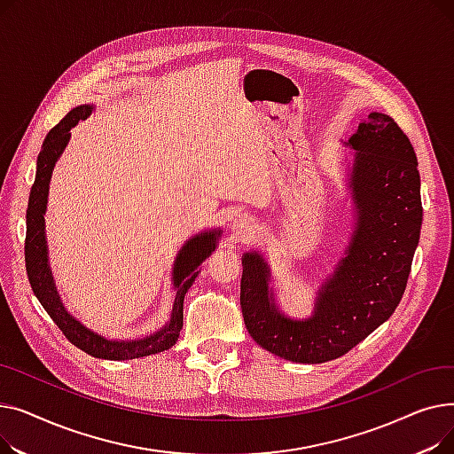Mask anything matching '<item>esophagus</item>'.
I'll return each mask as SVG.
<instances>
[{"instance_id":"1","label":"esophagus","mask_w":454,"mask_h":454,"mask_svg":"<svg viewBox=\"0 0 454 454\" xmlns=\"http://www.w3.org/2000/svg\"><path fill=\"white\" fill-rule=\"evenodd\" d=\"M233 228L237 233H250V231H254V223L247 213H239L233 219Z\"/></svg>"}]
</instances>
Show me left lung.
Returning a JSON list of instances; mask_svg holds the SVG:
<instances>
[{"label":"left lung","mask_w":454,"mask_h":454,"mask_svg":"<svg viewBox=\"0 0 454 454\" xmlns=\"http://www.w3.org/2000/svg\"><path fill=\"white\" fill-rule=\"evenodd\" d=\"M353 151L346 187L353 200L348 245L315 291L313 315H285L269 261L243 254L241 309L250 337L285 361L339 359L385 324L399 305L423 221L416 153L387 114L372 112L344 143Z\"/></svg>","instance_id":"obj_1"}]
</instances>
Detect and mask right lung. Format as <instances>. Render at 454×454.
Listing matches in <instances>:
<instances>
[{
    "label": "right lung",
    "mask_w": 454,
    "mask_h": 454,
    "mask_svg": "<svg viewBox=\"0 0 454 454\" xmlns=\"http://www.w3.org/2000/svg\"><path fill=\"white\" fill-rule=\"evenodd\" d=\"M95 105H81L71 110L62 121L50 130L42 143V151L36 160V176L31 187L29 206H27V233H26V269L29 276L31 289L42 307L60 327L66 339L86 351L95 359L105 361H130L139 356H149L154 353L167 351L173 348L180 337V329L184 325V298L191 285L199 276V267L204 263L206 257L217 248V243L223 235V230L200 231L189 241L184 243L180 252L175 257V265L171 272V281L175 289V303L171 318L163 327L141 339L132 340H115L106 339L93 329L86 327L79 318L71 315L55 285L53 270L50 265V250H47L45 237V209L47 195H50V182L53 169L67 147L71 129L77 127L79 121L91 115Z\"/></svg>",
    "instance_id": "obj_1"
}]
</instances>
